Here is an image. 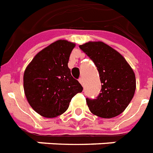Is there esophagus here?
I'll use <instances>...</instances> for the list:
<instances>
[{"label": "esophagus", "instance_id": "esophagus-1", "mask_svg": "<svg viewBox=\"0 0 153 153\" xmlns=\"http://www.w3.org/2000/svg\"><path fill=\"white\" fill-rule=\"evenodd\" d=\"M79 82L81 83L82 86H84V79H83V78H80V79H79Z\"/></svg>", "mask_w": 153, "mask_h": 153}]
</instances>
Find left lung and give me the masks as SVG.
<instances>
[{
  "instance_id": "obj_1",
  "label": "left lung",
  "mask_w": 153,
  "mask_h": 153,
  "mask_svg": "<svg viewBox=\"0 0 153 153\" xmlns=\"http://www.w3.org/2000/svg\"><path fill=\"white\" fill-rule=\"evenodd\" d=\"M79 47L93 60L102 84L97 99H86L90 111L102 118H112L122 113L135 92L133 69L121 53L102 41H89Z\"/></svg>"
}]
</instances>
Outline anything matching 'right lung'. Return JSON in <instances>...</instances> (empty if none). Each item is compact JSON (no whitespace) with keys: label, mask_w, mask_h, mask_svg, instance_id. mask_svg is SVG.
Segmentation results:
<instances>
[{"label":"right lung","mask_w":153,"mask_h":153,"mask_svg":"<svg viewBox=\"0 0 153 153\" xmlns=\"http://www.w3.org/2000/svg\"><path fill=\"white\" fill-rule=\"evenodd\" d=\"M75 43L59 40L41 50L24 71L23 90L27 102L42 117L62 115L83 88L72 77L68 68L69 57Z\"/></svg>","instance_id":"obj_1"}]
</instances>
